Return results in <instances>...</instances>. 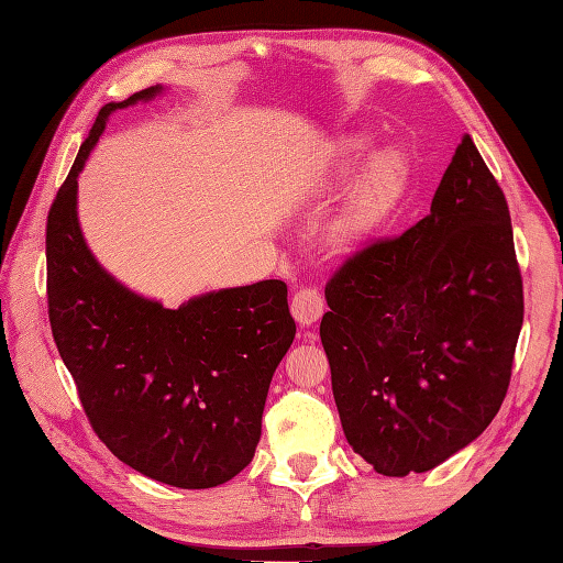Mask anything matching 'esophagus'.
<instances>
[{"label":"esophagus","mask_w":563,"mask_h":563,"mask_svg":"<svg viewBox=\"0 0 563 563\" xmlns=\"http://www.w3.org/2000/svg\"><path fill=\"white\" fill-rule=\"evenodd\" d=\"M324 307H327L324 297H321L317 288H300L292 295V302H290L292 317L300 327L317 324L321 314H324Z\"/></svg>","instance_id":"34e87169"}]
</instances>
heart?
I'll list each match as a JSON object with an SVG mask.
<instances>
[{
    "instance_id": "obj_1",
    "label": "heart",
    "mask_w": 563,
    "mask_h": 563,
    "mask_svg": "<svg viewBox=\"0 0 563 563\" xmlns=\"http://www.w3.org/2000/svg\"><path fill=\"white\" fill-rule=\"evenodd\" d=\"M367 154V140L351 137L339 150V172L341 176L353 174L361 166ZM406 184V162L397 150H382L365 164V169L357 178L351 212L345 218L343 232L345 236L357 239L375 230L377 222L397 206Z\"/></svg>"
}]
</instances>
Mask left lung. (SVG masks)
Segmentation results:
<instances>
[{
	"label": "left lung",
	"instance_id": "obj_1",
	"mask_svg": "<svg viewBox=\"0 0 563 563\" xmlns=\"http://www.w3.org/2000/svg\"><path fill=\"white\" fill-rule=\"evenodd\" d=\"M319 336L345 440L377 474L433 470L506 399L522 275L504 190L464 135L399 236L357 249L327 283Z\"/></svg>",
	"mask_w": 563,
	"mask_h": 563
}]
</instances>
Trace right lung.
Here are the masks:
<instances>
[{"instance_id": "add662e5", "label": "right lung", "mask_w": 563, "mask_h": 563, "mask_svg": "<svg viewBox=\"0 0 563 563\" xmlns=\"http://www.w3.org/2000/svg\"><path fill=\"white\" fill-rule=\"evenodd\" d=\"M106 103L47 212V317L93 433L135 472L178 488L230 482L254 460L275 367L295 339L288 285L261 280L178 309L106 273L77 222V176L115 109Z\"/></svg>"}]
</instances>
